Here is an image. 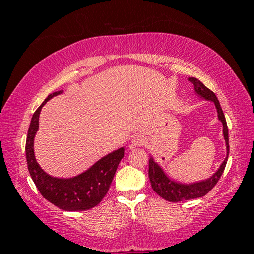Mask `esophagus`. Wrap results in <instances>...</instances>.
Here are the masks:
<instances>
[{
	"instance_id": "34e87169",
	"label": "esophagus",
	"mask_w": 254,
	"mask_h": 254,
	"mask_svg": "<svg viewBox=\"0 0 254 254\" xmlns=\"http://www.w3.org/2000/svg\"><path fill=\"white\" fill-rule=\"evenodd\" d=\"M144 142H145L144 136L141 134H136L133 136L131 143H132V147H141V145L144 144Z\"/></svg>"
}]
</instances>
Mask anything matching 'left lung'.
Wrapping results in <instances>:
<instances>
[{
	"mask_svg": "<svg viewBox=\"0 0 254 254\" xmlns=\"http://www.w3.org/2000/svg\"><path fill=\"white\" fill-rule=\"evenodd\" d=\"M188 80L194 84L195 92L198 94L199 96H201L207 101L214 102L215 107H216L217 110L218 120H220L223 124V134H224V139L226 143L227 156L225 158V160L222 162L220 168H218V170L212 176V177L206 180H203V182H198L194 184H180L177 182H174V180H170L168 178V176L163 173L161 167L159 166L157 162H154L152 158H150L149 178H150V182H151L152 189L159 196L168 201H182V200L199 198V197L205 196L208 191L212 190L213 187L217 184L218 180H220L223 171L225 169L227 158H229V151H230L229 130H227L226 120L224 117V113H223L222 107L220 105V102H218L216 95H215L210 89L206 87L200 80L195 78V77H189Z\"/></svg>",
	"mask_w": 254,
	"mask_h": 254,
	"instance_id": "left-lung-1",
	"label": "left lung"
}]
</instances>
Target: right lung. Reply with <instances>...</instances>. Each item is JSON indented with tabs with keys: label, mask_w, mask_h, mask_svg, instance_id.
Listing matches in <instances>:
<instances>
[{
	"label": "right lung",
	"mask_w": 254,
	"mask_h": 254,
	"mask_svg": "<svg viewBox=\"0 0 254 254\" xmlns=\"http://www.w3.org/2000/svg\"><path fill=\"white\" fill-rule=\"evenodd\" d=\"M62 92H55L48 95L32 115L28 130L27 142H25L28 169L38 190L51 204L68 212L87 210L95 207L104 198L119 163L124 156V148H120L109 153L94 163L88 170L76 177L68 179L55 178L46 174L34 158L33 140L39 128V115L42 106L51 97L58 95Z\"/></svg>",
	"instance_id": "add662e5"
}]
</instances>
